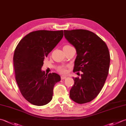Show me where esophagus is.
Wrapping results in <instances>:
<instances>
[{"mask_svg": "<svg viewBox=\"0 0 126 126\" xmlns=\"http://www.w3.org/2000/svg\"><path fill=\"white\" fill-rule=\"evenodd\" d=\"M66 78V76H61V80L65 79Z\"/></svg>", "mask_w": 126, "mask_h": 126, "instance_id": "34e87169", "label": "esophagus"}]
</instances>
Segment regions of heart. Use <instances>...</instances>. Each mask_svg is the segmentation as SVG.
Here are the masks:
<instances>
[{
  "instance_id": "heart-1",
  "label": "heart",
  "mask_w": 126,
  "mask_h": 126,
  "mask_svg": "<svg viewBox=\"0 0 126 126\" xmlns=\"http://www.w3.org/2000/svg\"><path fill=\"white\" fill-rule=\"evenodd\" d=\"M71 47L70 45H65L64 46L63 48H65V47ZM66 68H67V66H65V65H60L57 68V71L59 73H60L61 74H65L66 73Z\"/></svg>"
}]
</instances>
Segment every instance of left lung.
Wrapping results in <instances>:
<instances>
[{"mask_svg":"<svg viewBox=\"0 0 126 126\" xmlns=\"http://www.w3.org/2000/svg\"><path fill=\"white\" fill-rule=\"evenodd\" d=\"M64 36L77 53L73 72L81 71V78H73L70 97L78 104L93 100L104 86L109 73L110 57L107 44L93 32L85 29L64 31Z\"/></svg>","mask_w":126,"mask_h":126,"instance_id":"obj_1","label":"left lung"}]
</instances>
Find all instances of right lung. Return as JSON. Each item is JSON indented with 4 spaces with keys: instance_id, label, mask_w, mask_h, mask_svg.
Instances as JSON below:
<instances>
[{
    "instance_id": "obj_1",
    "label": "right lung",
    "mask_w": 126,
    "mask_h": 126,
    "mask_svg": "<svg viewBox=\"0 0 126 126\" xmlns=\"http://www.w3.org/2000/svg\"><path fill=\"white\" fill-rule=\"evenodd\" d=\"M63 36V31L31 32L22 39L14 55V66L17 85L23 97L31 104L43 106L53 96L54 86L61 81L56 73L41 70L44 60Z\"/></svg>"
}]
</instances>
